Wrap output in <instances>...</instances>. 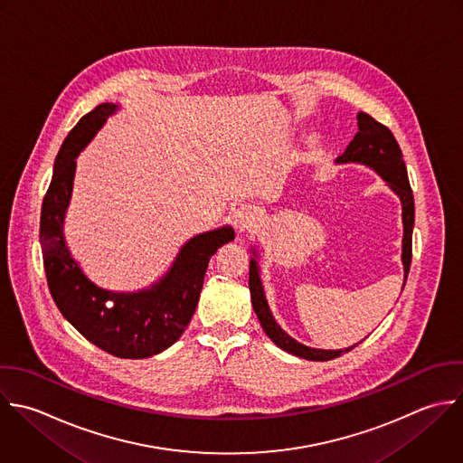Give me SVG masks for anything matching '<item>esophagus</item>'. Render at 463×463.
I'll use <instances>...</instances> for the list:
<instances>
[{
  "label": "esophagus",
  "mask_w": 463,
  "mask_h": 463,
  "mask_svg": "<svg viewBox=\"0 0 463 463\" xmlns=\"http://www.w3.org/2000/svg\"><path fill=\"white\" fill-rule=\"evenodd\" d=\"M256 218H258V213L252 205H240L234 213H232V223L236 227L238 232H249L254 229L256 225Z\"/></svg>",
  "instance_id": "34e87169"
}]
</instances>
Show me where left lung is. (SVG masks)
Segmentation results:
<instances>
[{
    "label": "left lung",
    "instance_id": "left-lung-1",
    "mask_svg": "<svg viewBox=\"0 0 463 463\" xmlns=\"http://www.w3.org/2000/svg\"><path fill=\"white\" fill-rule=\"evenodd\" d=\"M359 131L354 137V140L348 144L346 151L337 158L339 164L348 162H359L364 165H370L375 169L388 185L397 193V196L402 202V223H404V238H402V263H404V281L408 279L410 267H411V241H413V225H415V200L413 191L408 178V169L402 160V149L399 142L395 140L393 133L381 122H377L372 115L361 111L357 115ZM256 256V254H254ZM249 288H250V299L254 312L265 330V334L272 339L276 346L281 350L307 359V361H332L335 357H341L343 354L354 350L355 346H350L346 350H317L305 346L292 339L281 326L274 321L272 312L269 308V303L265 299L263 285L260 279V269L258 261L250 260V270H249Z\"/></svg>",
    "mask_w": 463,
    "mask_h": 463
}]
</instances>
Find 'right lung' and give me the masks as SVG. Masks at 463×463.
<instances>
[{
    "instance_id": "add662e5",
    "label": "right lung",
    "mask_w": 463,
    "mask_h": 463,
    "mask_svg": "<svg viewBox=\"0 0 463 463\" xmlns=\"http://www.w3.org/2000/svg\"><path fill=\"white\" fill-rule=\"evenodd\" d=\"M115 109V104H99L64 138L43 198L39 240L48 288L62 317L100 350L120 359H146L180 339L196 310L211 256L234 240V231L222 227L191 238L169 272L147 290L115 294L82 274L64 243L62 220L75 158Z\"/></svg>"
}]
</instances>
